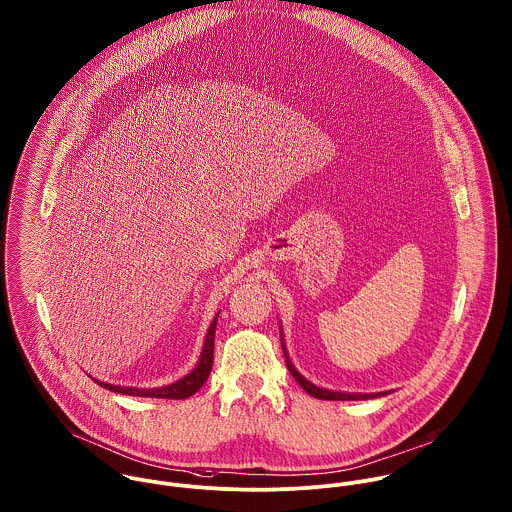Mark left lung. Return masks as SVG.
I'll use <instances>...</instances> for the list:
<instances>
[{"instance_id":"obj_1","label":"left lung","mask_w":512,"mask_h":512,"mask_svg":"<svg viewBox=\"0 0 512 512\" xmlns=\"http://www.w3.org/2000/svg\"><path fill=\"white\" fill-rule=\"evenodd\" d=\"M281 344H283V354H285V362H287V368L289 372L293 374V378L301 384V388L310 394L312 398H318V400H334V402H356V400H374V398H382V396H388L390 392H376V394H350V392H334V390H326V388H318L314 386L312 382H308L307 378L293 366L291 358H289V352H287V346H285V338H283V328H281Z\"/></svg>"}]
</instances>
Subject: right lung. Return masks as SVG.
Here are the masks:
<instances>
[{"mask_svg":"<svg viewBox=\"0 0 512 512\" xmlns=\"http://www.w3.org/2000/svg\"><path fill=\"white\" fill-rule=\"evenodd\" d=\"M217 316L219 312L213 316L207 334H205L204 348L200 354L198 364L192 368V372H188L184 378L168 384V386H160V388H132V386H114L108 382L95 380L101 388H106L114 394H122V396H136V398H166V400H186L190 396H194L202 386H204L211 366H213V340H215V324H217Z\"/></svg>","mask_w":512,"mask_h":512,"instance_id":"add662e5","label":"right lung"}]
</instances>
